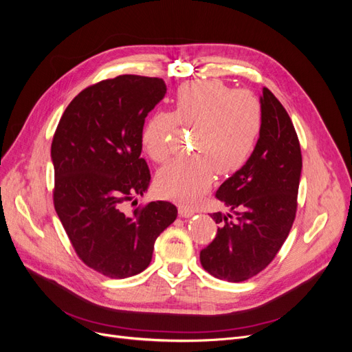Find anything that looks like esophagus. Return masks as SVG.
Segmentation results:
<instances>
[{
    "label": "esophagus",
    "instance_id": "34e87169",
    "mask_svg": "<svg viewBox=\"0 0 352 352\" xmlns=\"http://www.w3.org/2000/svg\"><path fill=\"white\" fill-rule=\"evenodd\" d=\"M195 214V211L194 210H190V208H186V207H179V216L180 217H184V219H189V217H192Z\"/></svg>",
    "mask_w": 352,
    "mask_h": 352
}]
</instances>
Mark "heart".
I'll list each match as a JSON object with an SVG mask.
<instances>
[{"instance_id": "heart-1", "label": "heart", "mask_w": 352, "mask_h": 352, "mask_svg": "<svg viewBox=\"0 0 352 352\" xmlns=\"http://www.w3.org/2000/svg\"><path fill=\"white\" fill-rule=\"evenodd\" d=\"M173 113L158 111L144 126V151L155 163L172 153L179 124L195 129L194 151L160 170L157 189L182 204L194 202L211 186L214 172L236 173L251 158L263 127L258 98L245 89H232L220 80H194L176 91Z\"/></svg>"}]
</instances>
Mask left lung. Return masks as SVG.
<instances>
[{
	"instance_id": "obj_1",
	"label": "left lung",
	"mask_w": 352,
	"mask_h": 352,
	"mask_svg": "<svg viewBox=\"0 0 352 352\" xmlns=\"http://www.w3.org/2000/svg\"><path fill=\"white\" fill-rule=\"evenodd\" d=\"M263 127L255 150L216 197L228 212H212L217 235L199 254L217 279L243 282L264 270L289 235L296 212L302 157L296 132L279 100L263 88Z\"/></svg>"
}]
</instances>
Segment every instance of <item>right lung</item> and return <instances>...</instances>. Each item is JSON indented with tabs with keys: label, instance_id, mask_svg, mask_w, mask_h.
<instances>
[{
	"label": "right lung",
	"instance_id": "add662e5",
	"mask_svg": "<svg viewBox=\"0 0 352 352\" xmlns=\"http://www.w3.org/2000/svg\"><path fill=\"white\" fill-rule=\"evenodd\" d=\"M166 91L163 79L136 74L92 85L69 104L52 140L54 207L63 228L80 260L113 279L144 272L155 239L177 217L167 201L124 211L126 201L150 186L141 135Z\"/></svg>",
	"mask_w": 352,
	"mask_h": 352
}]
</instances>
